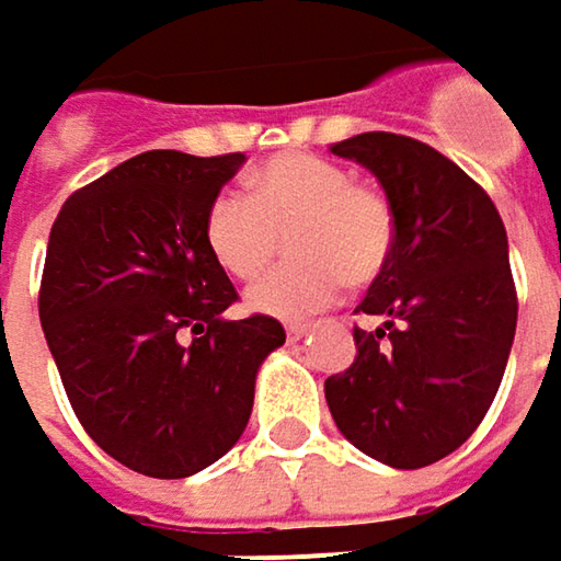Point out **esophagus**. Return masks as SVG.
I'll return each mask as SVG.
<instances>
[{
  "label": "esophagus",
  "mask_w": 561,
  "mask_h": 561,
  "mask_svg": "<svg viewBox=\"0 0 561 561\" xmlns=\"http://www.w3.org/2000/svg\"><path fill=\"white\" fill-rule=\"evenodd\" d=\"M285 333H288V340H301L308 333V324H285Z\"/></svg>",
  "instance_id": "1"
}]
</instances>
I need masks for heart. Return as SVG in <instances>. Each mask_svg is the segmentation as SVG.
<instances>
[{
    "mask_svg": "<svg viewBox=\"0 0 561 561\" xmlns=\"http://www.w3.org/2000/svg\"><path fill=\"white\" fill-rule=\"evenodd\" d=\"M211 260L230 279L263 276L282 253L288 266L256 282L247 305L270 318H308L336 301L343 282L369 285L394 250V215L379 188L314 153H282L250 176V195L218 192L202 221Z\"/></svg>",
    "mask_w": 561,
    "mask_h": 561,
    "instance_id": "heart-1",
    "label": "heart"
}]
</instances>
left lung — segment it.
Masks as SVG:
<instances>
[{
    "label": "left lung",
    "mask_w": 561,
    "mask_h": 561,
    "mask_svg": "<svg viewBox=\"0 0 561 561\" xmlns=\"http://www.w3.org/2000/svg\"><path fill=\"white\" fill-rule=\"evenodd\" d=\"M331 153L373 170L394 215V250L356 314L350 369L324 382L340 433L391 469L459 449L488 414L517 331V288L494 202L431 144L366 130Z\"/></svg>",
    "instance_id": "obj_1"
}]
</instances>
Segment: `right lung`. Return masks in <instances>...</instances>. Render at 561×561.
<instances>
[{"label":"right lung","instance_id":"add662e5","mask_svg":"<svg viewBox=\"0 0 561 561\" xmlns=\"http://www.w3.org/2000/svg\"><path fill=\"white\" fill-rule=\"evenodd\" d=\"M243 153L147 150L77 188L47 240L41 328L85 433L150 479L218 462L253 411L276 318L228 321L237 301L202 221Z\"/></svg>","mask_w":561,"mask_h":561}]
</instances>
